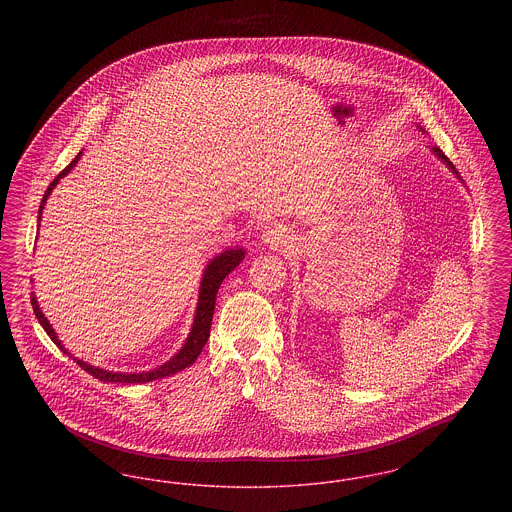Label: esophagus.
<instances>
[{
	"label": "esophagus",
	"instance_id": "1",
	"mask_svg": "<svg viewBox=\"0 0 512 512\" xmlns=\"http://www.w3.org/2000/svg\"><path fill=\"white\" fill-rule=\"evenodd\" d=\"M265 242L272 247H284L288 244V236L280 226H268L267 232H265Z\"/></svg>",
	"mask_w": 512,
	"mask_h": 512
}]
</instances>
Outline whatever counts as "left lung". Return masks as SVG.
I'll list each match as a JSON object with an SVG mask.
<instances>
[{"mask_svg":"<svg viewBox=\"0 0 512 512\" xmlns=\"http://www.w3.org/2000/svg\"><path fill=\"white\" fill-rule=\"evenodd\" d=\"M434 151H436V155H438V157H441V161H443V163H447V165H449V169H451V171L457 172L455 171V167H453V163L449 161V157H447V155H445L438 146L434 147Z\"/></svg>","mask_w":512,"mask_h":512,"instance_id":"left-lung-1","label":"left lung"}]
</instances>
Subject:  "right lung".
<instances>
[{"instance_id":"obj_1","label":"right lung","mask_w":512,"mask_h":512,"mask_svg":"<svg viewBox=\"0 0 512 512\" xmlns=\"http://www.w3.org/2000/svg\"><path fill=\"white\" fill-rule=\"evenodd\" d=\"M78 157H80V153H78L73 161H71L63 171L59 172V174L53 178V182L49 184L48 190H46V194H44V199H42L40 211H38V213H40L38 220L42 219V211H44V205H46V199H48L49 194H51V190L57 186L59 178H63L67 172L73 169L74 165H76V161H78ZM244 257L245 253L242 249H228V251L220 253L219 257H215V259L209 263V267L205 268L203 282H201V290H199V303H197V311H195L194 326H192L190 338L186 340L184 347L172 357L169 363H165V365L159 366V368H155V370H151V372H140V374L109 372V370L96 368V366H90L88 363H82V361L74 359L76 365H80L82 370H86L88 374H92L94 378H98L101 382H113V384H144V382H151V380H157V378L171 376V374H176V372H180V370L194 365L195 359L199 357L201 349L205 347V343L209 340V334H211V320H213V311H215V301H217V292H219L220 284H222V280H224L234 268L242 263ZM32 309H34V313H36L38 322H40V324L44 326V330L48 332L49 338L53 340L55 345H59V349H61L63 353H67L65 347L61 345V341L57 340L53 328L49 326L48 318L42 315V311H40V307H38V303H36V297H32Z\"/></svg>"}]
</instances>
